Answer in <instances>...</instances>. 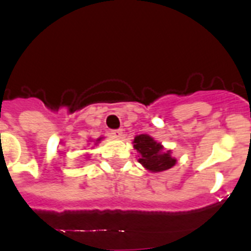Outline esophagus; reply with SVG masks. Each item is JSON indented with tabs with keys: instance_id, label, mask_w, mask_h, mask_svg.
Listing matches in <instances>:
<instances>
[{
	"instance_id": "obj_1",
	"label": "esophagus",
	"mask_w": 251,
	"mask_h": 251,
	"mask_svg": "<svg viewBox=\"0 0 251 251\" xmlns=\"http://www.w3.org/2000/svg\"><path fill=\"white\" fill-rule=\"evenodd\" d=\"M110 137L113 138H122L123 137V130L122 129H114V130H110Z\"/></svg>"
}]
</instances>
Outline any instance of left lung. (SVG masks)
<instances>
[{
  "label": "left lung",
  "instance_id": "1",
  "mask_svg": "<svg viewBox=\"0 0 251 251\" xmlns=\"http://www.w3.org/2000/svg\"><path fill=\"white\" fill-rule=\"evenodd\" d=\"M133 148L138 153V162L150 172H163L174 167L177 159L171 150H166L161 143L148 134H139L133 139Z\"/></svg>",
  "mask_w": 251,
  "mask_h": 251
}]
</instances>
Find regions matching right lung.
<instances>
[{"mask_svg": "<svg viewBox=\"0 0 251 251\" xmlns=\"http://www.w3.org/2000/svg\"><path fill=\"white\" fill-rule=\"evenodd\" d=\"M103 138H104V137H99L98 139H95V141H94V146H97V145H98V143H100V141Z\"/></svg>", "mask_w": 251, "mask_h": 251, "instance_id": "add662e5", "label": "right lung"}]
</instances>
